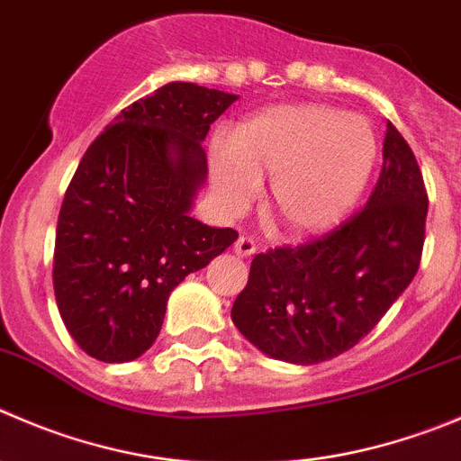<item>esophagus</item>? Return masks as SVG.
Returning a JSON list of instances; mask_svg holds the SVG:
<instances>
[{"label":"esophagus","mask_w":461,"mask_h":461,"mask_svg":"<svg viewBox=\"0 0 461 461\" xmlns=\"http://www.w3.org/2000/svg\"><path fill=\"white\" fill-rule=\"evenodd\" d=\"M233 251L238 253V256H242V258H249V256H253V253H256V242H253L251 238H238V242L233 244Z\"/></svg>","instance_id":"34e87169"}]
</instances>
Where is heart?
I'll use <instances>...</instances> for the list:
<instances>
[{"mask_svg":"<svg viewBox=\"0 0 461 461\" xmlns=\"http://www.w3.org/2000/svg\"><path fill=\"white\" fill-rule=\"evenodd\" d=\"M369 122L328 106H276L249 117L210 156V190L226 214L253 203L271 178V208L294 235L326 233L348 217L374 174Z\"/></svg>","mask_w":461,"mask_h":461,"instance_id":"obj_1","label":"heart"}]
</instances>
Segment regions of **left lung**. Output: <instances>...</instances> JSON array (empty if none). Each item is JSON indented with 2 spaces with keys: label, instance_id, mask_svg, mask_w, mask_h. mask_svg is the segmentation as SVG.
Listing matches in <instances>:
<instances>
[{
  "label": "left lung",
  "instance_id": "1",
  "mask_svg": "<svg viewBox=\"0 0 461 461\" xmlns=\"http://www.w3.org/2000/svg\"><path fill=\"white\" fill-rule=\"evenodd\" d=\"M428 194L419 162L387 122L383 172L357 214L301 247L251 262L230 319L256 348L292 365H319L374 330L419 271Z\"/></svg>",
  "mask_w": 461,
  "mask_h": 461
}]
</instances>
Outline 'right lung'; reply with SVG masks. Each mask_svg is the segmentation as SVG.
<instances>
[{"label": "right lung", "mask_w": 461, "mask_h": 461, "mask_svg": "<svg viewBox=\"0 0 461 461\" xmlns=\"http://www.w3.org/2000/svg\"><path fill=\"white\" fill-rule=\"evenodd\" d=\"M238 95L174 81L87 147L56 226L54 294L90 357L131 362L160 335L172 289L238 240L192 217L208 176L201 142Z\"/></svg>", "instance_id": "obj_1"}]
</instances>
